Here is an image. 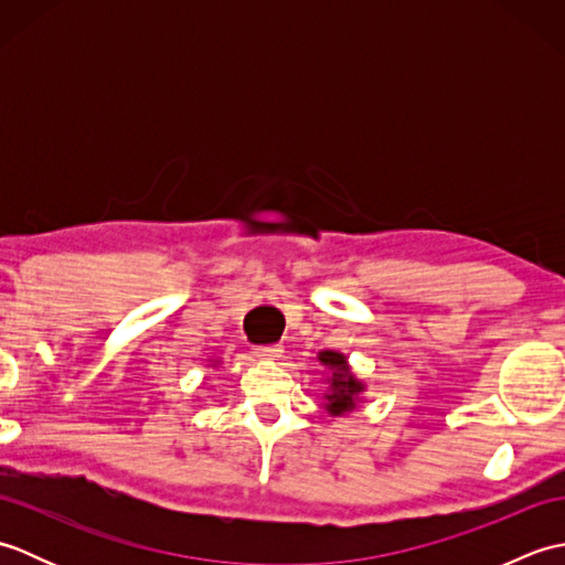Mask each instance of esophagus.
I'll list each match as a JSON object with an SVG mask.
<instances>
[{
    "label": "esophagus",
    "mask_w": 565,
    "mask_h": 565,
    "mask_svg": "<svg viewBox=\"0 0 565 565\" xmlns=\"http://www.w3.org/2000/svg\"><path fill=\"white\" fill-rule=\"evenodd\" d=\"M255 356L264 359V362H274V359L281 356L279 344H267V347H255Z\"/></svg>",
    "instance_id": "obj_1"
}]
</instances>
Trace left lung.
I'll return each instance as SVG.
<instances>
[{
	"label": "left lung",
	"mask_w": 565,
	"mask_h": 565,
	"mask_svg": "<svg viewBox=\"0 0 565 565\" xmlns=\"http://www.w3.org/2000/svg\"><path fill=\"white\" fill-rule=\"evenodd\" d=\"M318 362L322 366H328L332 371L330 381V393H326V411L334 417H340L344 413H352L356 407L359 395L364 393V383L359 381L352 371L350 364H347V356L340 352L326 350L318 354Z\"/></svg>",
	"instance_id": "8db88e82"
}]
</instances>
